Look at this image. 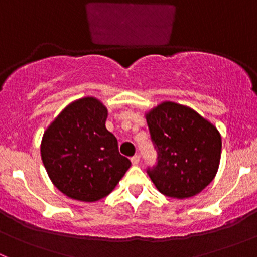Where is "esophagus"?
<instances>
[{
	"label": "esophagus",
	"mask_w": 257,
	"mask_h": 257,
	"mask_svg": "<svg viewBox=\"0 0 257 257\" xmlns=\"http://www.w3.org/2000/svg\"><path fill=\"white\" fill-rule=\"evenodd\" d=\"M132 164L133 165H138L139 164V160H141V157L139 155H134L133 158H132Z\"/></svg>",
	"instance_id": "34e87169"
}]
</instances>
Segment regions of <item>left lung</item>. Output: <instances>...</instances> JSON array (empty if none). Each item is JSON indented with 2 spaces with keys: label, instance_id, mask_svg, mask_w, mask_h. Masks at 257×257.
<instances>
[{
  "label": "left lung",
  "instance_id": "obj_1",
  "mask_svg": "<svg viewBox=\"0 0 257 257\" xmlns=\"http://www.w3.org/2000/svg\"><path fill=\"white\" fill-rule=\"evenodd\" d=\"M159 163L148 170L153 184L165 196L188 199L214 180L221 158V134L193 108L159 103L145 113Z\"/></svg>",
  "mask_w": 257,
  "mask_h": 257
}]
</instances>
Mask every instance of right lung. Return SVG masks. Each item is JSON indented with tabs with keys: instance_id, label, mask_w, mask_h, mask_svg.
Masks as SVG:
<instances>
[{
	"instance_id": "obj_1",
	"label": "right lung",
	"mask_w": 257,
	"mask_h": 257,
	"mask_svg": "<svg viewBox=\"0 0 257 257\" xmlns=\"http://www.w3.org/2000/svg\"><path fill=\"white\" fill-rule=\"evenodd\" d=\"M108 108L95 97L69 103L47 126L41 158L52 184L73 200L109 195L132 165L105 128Z\"/></svg>"
}]
</instances>
